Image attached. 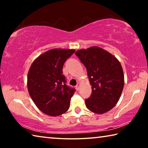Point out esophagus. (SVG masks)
I'll return each mask as SVG.
<instances>
[{
	"instance_id": "34e87169",
	"label": "esophagus",
	"mask_w": 148,
	"mask_h": 148,
	"mask_svg": "<svg viewBox=\"0 0 148 148\" xmlns=\"http://www.w3.org/2000/svg\"><path fill=\"white\" fill-rule=\"evenodd\" d=\"M79 87H80V84L79 83H77V85H76V86L77 90H79Z\"/></svg>"
}]
</instances>
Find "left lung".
<instances>
[{
	"mask_svg": "<svg viewBox=\"0 0 148 148\" xmlns=\"http://www.w3.org/2000/svg\"><path fill=\"white\" fill-rule=\"evenodd\" d=\"M86 67L92 94L86 106L95 114H102L116 106L124 86V74L116 57L98 46L79 49L75 53Z\"/></svg>",
	"mask_w": 148,
	"mask_h": 148,
	"instance_id": "left-lung-1",
	"label": "left lung"
}]
</instances>
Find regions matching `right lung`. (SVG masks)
I'll return each instance as SVG.
<instances>
[{
  "label": "right lung",
  "instance_id": "add662e5",
  "mask_svg": "<svg viewBox=\"0 0 148 148\" xmlns=\"http://www.w3.org/2000/svg\"><path fill=\"white\" fill-rule=\"evenodd\" d=\"M75 49L55 48L32 62L27 75V89L34 103L44 114L58 116L69 109L75 89L66 86L62 67Z\"/></svg>",
  "mask_w": 148,
  "mask_h": 148
}]
</instances>
